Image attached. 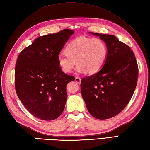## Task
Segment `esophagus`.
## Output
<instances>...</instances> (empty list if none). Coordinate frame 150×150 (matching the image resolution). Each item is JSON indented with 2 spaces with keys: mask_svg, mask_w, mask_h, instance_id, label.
<instances>
[{
  "mask_svg": "<svg viewBox=\"0 0 150 150\" xmlns=\"http://www.w3.org/2000/svg\"><path fill=\"white\" fill-rule=\"evenodd\" d=\"M75 81L77 84H81V79L79 78V77H75Z\"/></svg>",
  "mask_w": 150,
  "mask_h": 150,
  "instance_id": "esophagus-1",
  "label": "esophagus"
}]
</instances>
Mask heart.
<instances>
[{"mask_svg":"<svg viewBox=\"0 0 150 150\" xmlns=\"http://www.w3.org/2000/svg\"><path fill=\"white\" fill-rule=\"evenodd\" d=\"M65 53H60L57 57L63 72L71 73L77 62L78 73L93 75L103 67L108 48L106 43L98 38L79 37L68 44Z\"/></svg>","mask_w":150,"mask_h":150,"instance_id":"1","label":"heart"}]
</instances>
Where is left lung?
Returning <instances> with one entry per match:
<instances>
[{
	"label": "left lung",
	"mask_w": 150,
	"mask_h": 150,
	"mask_svg": "<svg viewBox=\"0 0 150 150\" xmlns=\"http://www.w3.org/2000/svg\"><path fill=\"white\" fill-rule=\"evenodd\" d=\"M106 43V61L99 71L82 79L81 94L92 116L107 119L120 113L135 90L138 66L133 51L113 35L90 32Z\"/></svg>",
	"instance_id": "obj_1"
}]
</instances>
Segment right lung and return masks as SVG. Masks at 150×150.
Instances as JSON below:
<instances>
[{"label":"right lung","mask_w":150,"mask_h":150,"mask_svg":"<svg viewBox=\"0 0 150 150\" xmlns=\"http://www.w3.org/2000/svg\"><path fill=\"white\" fill-rule=\"evenodd\" d=\"M73 33L66 29L38 37L18 57L16 92L29 112L40 119L55 120L64 110L66 86L75 78L62 71L57 57Z\"/></svg>","instance_id":"right-lung-1"}]
</instances>
